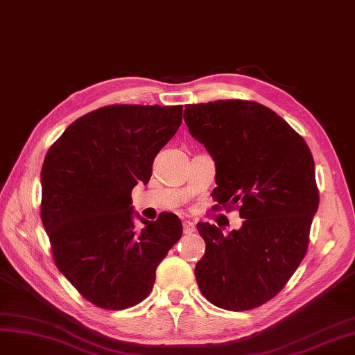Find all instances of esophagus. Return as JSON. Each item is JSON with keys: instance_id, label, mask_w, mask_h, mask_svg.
<instances>
[{"instance_id": "1", "label": "esophagus", "mask_w": 355, "mask_h": 355, "mask_svg": "<svg viewBox=\"0 0 355 355\" xmlns=\"http://www.w3.org/2000/svg\"><path fill=\"white\" fill-rule=\"evenodd\" d=\"M182 230H184V234L194 233V224L191 221H184L182 223Z\"/></svg>"}]
</instances>
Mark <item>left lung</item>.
Returning a JSON list of instances; mask_svg holds the SVG:
<instances>
[{
  "label": "left lung",
  "mask_w": 355,
  "mask_h": 355,
  "mask_svg": "<svg viewBox=\"0 0 355 355\" xmlns=\"http://www.w3.org/2000/svg\"><path fill=\"white\" fill-rule=\"evenodd\" d=\"M184 121L215 162V207L239 203L245 220L228 236L198 223L207 243L194 268L199 289L224 310H252L284 288L305 257L318 208L313 155L288 122L255 101L187 105Z\"/></svg>",
  "instance_id": "1"
}]
</instances>
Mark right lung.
<instances>
[{"instance_id":"add662e5","label":"right lung","mask_w":355,"mask_h":355,"mask_svg":"<svg viewBox=\"0 0 355 355\" xmlns=\"http://www.w3.org/2000/svg\"><path fill=\"white\" fill-rule=\"evenodd\" d=\"M181 121L182 106H106L72 122L45 155L41 220L55 266L100 308L125 310L147 298L182 234L175 214L147 221L131 205V190L147 184Z\"/></svg>"}]
</instances>
